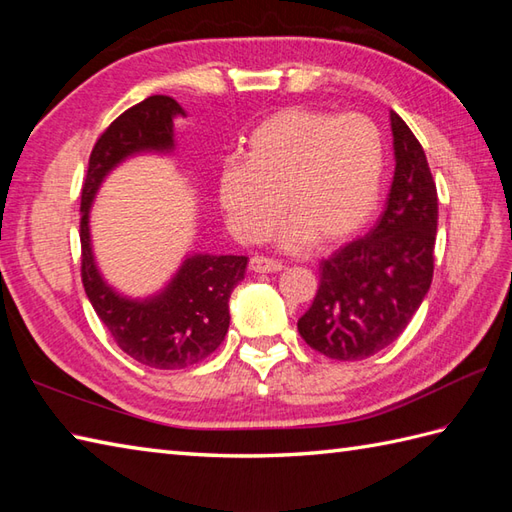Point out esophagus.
<instances>
[{
  "label": "esophagus",
  "mask_w": 512,
  "mask_h": 512,
  "mask_svg": "<svg viewBox=\"0 0 512 512\" xmlns=\"http://www.w3.org/2000/svg\"><path fill=\"white\" fill-rule=\"evenodd\" d=\"M281 268H284V264L264 255H255L250 259V270H253V273H279Z\"/></svg>",
  "instance_id": "esophagus-1"
}]
</instances>
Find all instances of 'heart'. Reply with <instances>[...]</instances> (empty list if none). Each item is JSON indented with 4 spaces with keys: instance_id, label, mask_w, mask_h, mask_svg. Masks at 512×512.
Listing matches in <instances>:
<instances>
[{
    "instance_id": "obj_1",
    "label": "heart",
    "mask_w": 512,
    "mask_h": 512,
    "mask_svg": "<svg viewBox=\"0 0 512 512\" xmlns=\"http://www.w3.org/2000/svg\"><path fill=\"white\" fill-rule=\"evenodd\" d=\"M246 160L226 162L217 195L235 237L257 242L290 215L281 244L328 246L374 213L385 180V138L363 114L290 107L246 138Z\"/></svg>"
}]
</instances>
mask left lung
I'll return each mask as SVG.
<instances>
[{"label":"left lung","instance_id":"obj_1","mask_svg":"<svg viewBox=\"0 0 512 512\" xmlns=\"http://www.w3.org/2000/svg\"><path fill=\"white\" fill-rule=\"evenodd\" d=\"M396 171L387 206L365 237L321 262L301 339L334 361H363L405 332L433 279L438 191L424 149L391 112Z\"/></svg>","mask_w":512,"mask_h":512}]
</instances>
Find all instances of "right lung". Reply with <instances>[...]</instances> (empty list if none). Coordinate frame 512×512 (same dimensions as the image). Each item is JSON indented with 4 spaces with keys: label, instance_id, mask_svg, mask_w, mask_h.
<instances>
[{
    "label": "right lung",
    "instance_id": "obj_1",
    "mask_svg": "<svg viewBox=\"0 0 512 512\" xmlns=\"http://www.w3.org/2000/svg\"><path fill=\"white\" fill-rule=\"evenodd\" d=\"M184 116L171 96H149L129 107L96 140L81 191V279L94 312L134 361L182 369L211 356L228 332V299L244 279V255H189L156 297L127 299L105 284L90 242V206L116 165L143 151L173 149V118Z\"/></svg>",
    "mask_w": 512,
    "mask_h": 512
}]
</instances>
